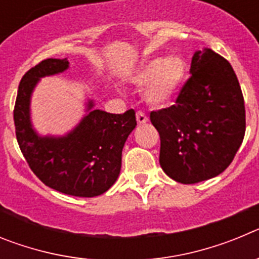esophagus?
Wrapping results in <instances>:
<instances>
[{"label": "esophagus", "mask_w": 259, "mask_h": 259, "mask_svg": "<svg viewBox=\"0 0 259 259\" xmlns=\"http://www.w3.org/2000/svg\"><path fill=\"white\" fill-rule=\"evenodd\" d=\"M136 120L139 124H145L149 119H148V116L145 115V114L143 113V111H137L136 113Z\"/></svg>", "instance_id": "34e87169"}]
</instances>
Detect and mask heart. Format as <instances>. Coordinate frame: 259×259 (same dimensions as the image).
I'll use <instances>...</instances> for the list:
<instances>
[{"instance_id":"b5f03b06","label":"heart","mask_w":259,"mask_h":259,"mask_svg":"<svg viewBox=\"0 0 259 259\" xmlns=\"http://www.w3.org/2000/svg\"><path fill=\"white\" fill-rule=\"evenodd\" d=\"M188 66L183 57L171 56L146 62L137 72L135 83L148 85L146 100L154 106H163L174 97L187 76Z\"/></svg>"}]
</instances>
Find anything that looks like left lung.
Masks as SVG:
<instances>
[{
  "label": "left lung",
  "mask_w": 259,
  "mask_h": 259,
  "mask_svg": "<svg viewBox=\"0 0 259 259\" xmlns=\"http://www.w3.org/2000/svg\"><path fill=\"white\" fill-rule=\"evenodd\" d=\"M175 105L150 113L161 137L159 163L175 182L194 184L223 172L245 135V105L230 62L211 49L194 53Z\"/></svg>",
  "instance_id": "left-lung-1"
}]
</instances>
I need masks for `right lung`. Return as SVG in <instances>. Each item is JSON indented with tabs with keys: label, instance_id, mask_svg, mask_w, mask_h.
I'll list each match as a JSON object with an SVG mask.
<instances>
[{
	"label": "right lung",
	"instance_id": "obj_1",
	"mask_svg": "<svg viewBox=\"0 0 259 259\" xmlns=\"http://www.w3.org/2000/svg\"><path fill=\"white\" fill-rule=\"evenodd\" d=\"M68 67L67 59L48 58L24 74L14 106L15 135L29 168L49 188L77 197L105 193L116 182L122 150L136 127L135 110L110 114L91 110L74 131L65 137H40L29 120V97L40 77Z\"/></svg>",
	"mask_w": 259,
	"mask_h": 259
}]
</instances>
